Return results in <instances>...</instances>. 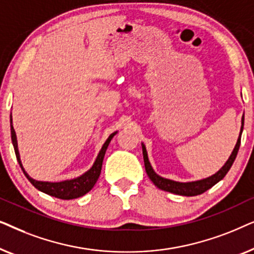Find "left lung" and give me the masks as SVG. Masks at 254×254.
<instances>
[{
  "instance_id": "8db88e82",
  "label": "left lung",
  "mask_w": 254,
  "mask_h": 254,
  "mask_svg": "<svg viewBox=\"0 0 254 254\" xmlns=\"http://www.w3.org/2000/svg\"><path fill=\"white\" fill-rule=\"evenodd\" d=\"M243 128H244V116L242 118V127H241V133H239L237 143H236L234 150H232L230 157L225 164L222 166V168L218 170V171L215 173V175L208 177V178L196 180V182H189V183H179L175 182V180L163 178V177L158 176L157 173L154 171V169L151 168L150 162L148 159V154L147 149H145V145L142 143V152H143V159H144V166L145 171H147V175L152 183L155 184V186H157L159 190H166V192L178 194V195H184V196H195L199 195V194H202L206 192L207 190H209L213 187L215 184H217L220 180H222L227 175L229 170L234 164L236 156H237V152L239 150V145H241V136L243 133Z\"/></svg>"
}]
</instances>
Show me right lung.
Segmentation results:
<instances>
[{
    "mask_svg": "<svg viewBox=\"0 0 254 254\" xmlns=\"http://www.w3.org/2000/svg\"><path fill=\"white\" fill-rule=\"evenodd\" d=\"M10 127H11V140H12V144L13 148H15V152H16V157L17 161H18L20 168H22L24 175L26 176V178L30 180V183L36 187L37 190H39L40 192H44L48 194V195L58 197V199H62V200H71V199H76V197L83 196L84 194H86L89 190H92V187L95 186V184L97 183V180L99 178L100 171H102V165H103V159L104 156H105L106 149L109 147L111 140L116 133H112L107 138L105 143L103 144L102 149H100L98 156H97L95 163H93L92 168L86 171L85 173H83L82 176L77 177V178L70 179V180H64V182H59V183H50V182H38V180H34L31 178V177L27 175L24 170L22 162H20V157H19V151H18V144H17V137H16V133L15 129H13L12 126V119L11 116H10Z\"/></svg>",
    "mask_w": 254,
    "mask_h": 254,
    "instance_id": "add662e5",
    "label": "right lung"
}]
</instances>
